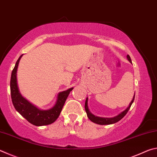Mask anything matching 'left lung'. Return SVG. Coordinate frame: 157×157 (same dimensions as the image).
Returning <instances> with one entry per match:
<instances>
[{
	"mask_svg": "<svg viewBox=\"0 0 157 157\" xmlns=\"http://www.w3.org/2000/svg\"><path fill=\"white\" fill-rule=\"evenodd\" d=\"M127 59H128V60L129 61V62H132L131 58H130L129 55H127ZM134 98H135V95H134V98H133L132 102H130L129 107H127L125 110L123 111V112H121L120 114H118V116L113 117V118H101V117L95 116L94 114H92L91 112H90V111L89 109L88 98H86V102H85V110H86L87 116H88L89 120L92 121V122H94V123H96V124H113V123H117V122H118L119 121H121V119L126 115L127 113L128 112V111L130 109V107H131L133 102H134Z\"/></svg>",
	"mask_w": 157,
	"mask_h": 157,
	"instance_id": "1",
	"label": "left lung"
}]
</instances>
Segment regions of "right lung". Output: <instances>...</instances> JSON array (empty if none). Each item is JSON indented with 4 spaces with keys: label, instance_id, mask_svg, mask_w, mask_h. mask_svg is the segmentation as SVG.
I'll use <instances>...</instances> for the list:
<instances>
[{
    "label": "right lung",
    "instance_id": "1",
    "mask_svg": "<svg viewBox=\"0 0 157 157\" xmlns=\"http://www.w3.org/2000/svg\"><path fill=\"white\" fill-rule=\"evenodd\" d=\"M21 55L16 63L13 69L11 79H10V91H11L12 101L18 113L27 120L29 123L36 126H44L52 124L57 120L61 111L62 110L63 105L68 96L70 92L73 88H71L66 91L59 93L57 95V102L54 107L48 110H41L35 106L32 105L30 102L25 99L20 94L18 88L17 72L18 63L21 59Z\"/></svg>",
    "mask_w": 157,
    "mask_h": 157
}]
</instances>
